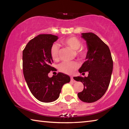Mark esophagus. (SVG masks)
<instances>
[{
  "label": "esophagus",
  "instance_id": "34e87169",
  "mask_svg": "<svg viewBox=\"0 0 129 129\" xmlns=\"http://www.w3.org/2000/svg\"><path fill=\"white\" fill-rule=\"evenodd\" d=\"M71 81L72 82H76V81L73 79V77H71Z\"/></svg>",
  "mask_w": 129,
  "mask_h": 129
}]
</instances>
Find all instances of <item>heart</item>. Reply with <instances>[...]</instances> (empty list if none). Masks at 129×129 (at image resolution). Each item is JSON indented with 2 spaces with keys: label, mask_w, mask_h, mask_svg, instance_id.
Here are the masks:
<instances>
[{
  "label": "heart",
  "mask_w": 129,
  "mask_h": 129,
  "mask_svg": "<svg viewBox=\"0 0 129 129\" xmlns=\"http://www.w3.org/2000/svg\"><path fill=\"white\" fill-rule=\"evenodd\" d=\"M62 43L75 50L76 56L80 60H84L87 55L88 51L82 46V43L78 38L76 37H69L61 41ZM59 47L56 44H53L50 49V54L54 60H57L59 58ZM78 68V63L73 61H62L58 65V69L60 72L66 73L71 74Z\"/></svg>",
  "instance_id": "obj_1"
}]
</instances>
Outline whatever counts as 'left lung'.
I'll use <instances>...</instances> for the list:
<instances>
[{
    "mask_svg": "<svg viewBox=\"0 0 129 129\" xmlns=\"http://www.w3.org/2000/svg\"><path fill=\"white\" fill-rule=\"evenodd\" d=\"M88 51L86 60L79 69L80 73L88 72V77H74L82 82L84 89L77 94L80 100L91 103L101 99L108 89L113 71V61L109 47L92 32L82 33Z\"/></svg>",
    "mask_w": 129,
    "mask_h": 129,
    "instance_id": "left-lung-1",
    "label": "left lung"
}]
</instances>
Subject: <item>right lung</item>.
<instances>
[{
    "mask_svg": "<svg viewBox=\"0 0 129 129\" xmlns=\"http://www.w3.org/2000/svg\"><path fill=\"white\" fill-rule=\"evenodd\" d=\"M58 37L41 34L30 40L23 51V75L30 92L39 101L51 102L58 99L62 87L70 82L67 75L59 72L49 77L50 71H55L50 49Z\"/></svg>",
    "mask_w": 129,
    "mask_h": 129,
    "instance_id": "right-lung-1",
    "label": "right lung"
}]
</instances>
